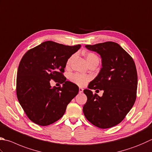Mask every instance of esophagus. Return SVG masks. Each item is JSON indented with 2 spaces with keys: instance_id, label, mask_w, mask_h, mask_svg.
I'll return each instance as SVG.
<instances>
[{
  "instance_id": "obj_1",
  "label": "esophagus",
  "mask_w": 152,
  "mask_h": 152,
  "mask_svg": "<svg viewBox=\"0 0 152 152\" xmlns=\"http://www.w3.org/2000/svg\"><path fill=\"white\" fill-rule=\"evenodd\" d=\"M83 88H79V93H83Z\"/></svg>"
}]
</instances>
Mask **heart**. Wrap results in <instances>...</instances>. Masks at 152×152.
<instances>
[{
	"instance_id": "b5f03b06",
	"label": "heart",
	"mask_w": 152,
	"mask_h": 152,
	"mask_svg": "<svg viewBox=\"0 0 152 152\" xmlns=\"http://www.w3.org/2000/svg\"><path fill=\"white\" fill-rule=\"evenodd\" d=\"M84 56L88 65L93 64H96V63H97V64L99 63V58L98 56L93 52L86 51V52L84 53ZM73 58L74 55H72L67 59L66 64H65V66L67 67L70 66ZM70 81L72 82L73 83L77 85H79L80 87H83V86L87 85V83L90 81V77L87 75H81V74L79 73H74L71 75Z\"/></svg>"
}]
</instances>
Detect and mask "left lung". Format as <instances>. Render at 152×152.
Here are the masks:
<instances>
[{
  "label": "left lung",
  "instance_id": "obj_1",
  "mask_svg": "<svg viewBox=\"0 0 152 152\" xmlns=\"http://www.w3.org/2000/svg\"><path fill=\"white\" fill-rule=\"evenodd\" d=\"M102 58L98 75L85 89L87 101L84 115L91 124L100 128L118 124L132 108L136 99L138 75L132 58L117 43L107 42L87 45ZM91 89L103 90L102 97L93 94ZM99 91V90H97Z\"/></svg>",
  "mask_w": 152,
  "mask_h": 152
}]
</instances>
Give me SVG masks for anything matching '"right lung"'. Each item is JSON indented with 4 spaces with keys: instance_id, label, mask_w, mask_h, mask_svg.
Wrapping results in <instances>:
<instances>
[{
    "instance_id": "add662e5",
    "label": "right lung",
    "mask_w": 152,
    "mask_h": 152,
    "mask_svg": "<svg viewBox=\"0 0 152 152\" xmlns=\"http://www.w3.org/2000/svg\"><path fill=\"white\" fill-rule=\"evenodd\" d=\"M81 45H65L52 41L42 43L26 53L16 77L17 98L31 121L48 126L64 115L67 106L79 93V87L64 75L67 59ZM53 80L63 84L51 88Z\"/></svg>"
}]
</instances>
